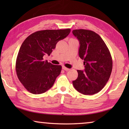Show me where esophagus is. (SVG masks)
Masks as SVG:
<instances>
[{"instance_id": "obj_1", "label": "esophagus", "mask_w": 129, "mask_h": 129, "mask_svg": "<svg viewBox=\"0 0 129 129\" xmlns=\"http://www.w3.org/2000/svg\"><path fill=\"white\" fill-rule=\"evenodd\" d=\"M62 69L64 70H65V71H68V70H69L70 69L69 68H66V67H64V66H63V68H62Z\"/></svg>"}]
</instances>
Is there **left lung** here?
I'll return each mask as SVG.
<instances>
[{"label": "left lung", "instance_id": "8db88e82", "mask_svg": "<svg viewBox=\"0 0 129 129\" xmlns=\"http://www.w3.org/2000/svg\"><path fill=\"white\" fill-rule=\"evenodd\" d=\"M80 43L79 55L84 60V71L77 70L74 87L81 93L92 95L105 87L112 73L113 61L110 51L101 37L94 31L73 30Z\"/></svg>", "mask_w": 129, "mask_h": 129}]
</instances>
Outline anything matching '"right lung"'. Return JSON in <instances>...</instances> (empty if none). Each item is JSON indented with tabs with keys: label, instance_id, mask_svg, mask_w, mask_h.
Wrapping results in <instances>:
<instances>
[{
	"label": "right lung",
	"instance_id": "add662e5",
	"mask_svg": "<svg viewBox=\"0 0 129 129\" xmlns=\"http://www.w3.org/2000/svg\"><path fill=\"white\" fill-rule=\"evenodd\" d=\"M70 29L44 30L29 35L21 45L16 61L19 80L27 91L41 94L50 89L60 74L61 66L44 60L59 40L68 36Z\"/></svg>",
	"mask_w": 129,
	"mask_h": 129
}]
</instances>
